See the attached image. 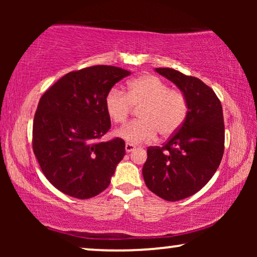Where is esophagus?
Here are the masks:
<instances>
[{"label":"esophagus","mask_w":257,"mask_h":257,"mask_svg":"<svg viewBox=\"0 0 257 257\" xmlns=\"http://www.w3.org/2000/svg\"><path fill=\"white\" fill-rule=\"evenodd\" d=\"M135 149H136L135 145H132V144L126 143V145H125V151H126V152H127V153L132 152V151H135Z\"/></svg>","instance_id":"esophagus-1"}]
</instances>
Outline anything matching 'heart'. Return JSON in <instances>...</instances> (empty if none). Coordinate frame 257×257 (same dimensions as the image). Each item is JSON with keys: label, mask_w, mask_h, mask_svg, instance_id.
I'll return each instance as SVG.
<instances>
[{"label": "heart", "mask_w": 257, "mask_h": 257, "mask_svg": "<svg viewBox=\"0 0 257 257\" xmlns=\"http://www.w3.org/2000/svg\"><path fill=\"white\" fill-rule=\"evenodd\" d=\"M128 91L112 87L105 97V108L115 124L124 122L133 105L139 108V120L131 121L115 131V136L132 145L150 143L157 132L161 137H171L184 124L188 111L185 94L171 90L159 77L143 75L128 83Z\"/></svg>", "instance_id": "heart-1"}]
</instances>
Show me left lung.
I'll return each instance as SVG.
<instances>
[{
	"mask_svg": "<svg viewBox=\"0 0 257 257\" xmlns=\"http://www.w3.org/2000/svg\"><path fill=\"white\" fill-rule=\"evenodd\" d=\"M156 71L185 94L184 124L163 147H149L143 177L151 192L179 201L199 192L215 173L223 156L222 105L202 80L170 68Z\"/></svg>",
	"mask_w": 257,
	"mask_h": 257,
	"instance_id": "1",
	"label": "left lung"
}]
</instances>
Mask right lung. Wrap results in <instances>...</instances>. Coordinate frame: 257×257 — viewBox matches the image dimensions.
<instances>
[{
    "label": "right lung",
    "mask_w": 257,
    "mask_h": 257,
    "mask_svg": "<svg viewBox=\"0 0 257 257\" xmlns=\"http://www.w3.org/2000/svg\"><path fill=\"white\" fill-rule=\"evenodd\" d=\"M130 71L96 65L66 73L47 90L34 118L33 149L58 191L89 199L107 188L125 156V142L98 143L111 127L105 97Z\"/></svg>",
    "instance_id": "right-lung-1"
}]
</instances>
